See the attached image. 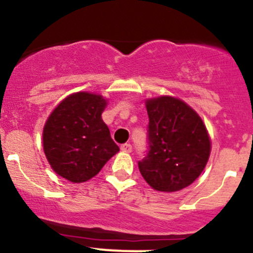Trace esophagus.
Wrapping results in <instances>:
<instances>
[{
    "label": "esophagus",
    "instance_id": "obj_1",
    "mask_svg": "<svg viewBox=\"0 0 253 253\" xmlns=\"http://www.w3.org/2000/svg\"><path fill=\"white\" fill-rule=\"evenodd\" d=\"M121 150L125 153H131L132 152V145L129 143H125L121 145Z\"/></svg>",
    "mask_w": 253,
    "mask_h": 253
}]
</instances>
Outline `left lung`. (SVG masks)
<instances>
[{
    "label": "left lung",
    "mask_w": 253,
    "mask_h": 253,
    "mask_svg": "<svg viewBox=\"0 0 253 253\" xmlns=\"http://www.w3.org/2000/svg\"><path fill=\"white\" fill-rule=\"evenodd\" d=\"M149 116V153L138 163L148 185L176 192L202 174L211 150L207 127L197 111L170 95L145 99Z\"/></svg>",
    "instance_id": "left-lung-1"
}]
</instances>
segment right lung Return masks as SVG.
<instances>
[{
	"instance_id": "right-lung-1",
	"label": "right lung",
	"mask_w": 253,
	"mask_h": 253,
	"mask_svg": "<svg viewBox=\"0 0 253 253\" xmlns=\"http://www.w3.org/2000/svg\"><path fill=\"white\" fill-rule=\"evenodd\" d=\"M108 103L100 94L77 91L48 115L42 128V149L58 176L73 183L85 182L119 153L101 119Z\"/></svg>"
}]
</instances>
